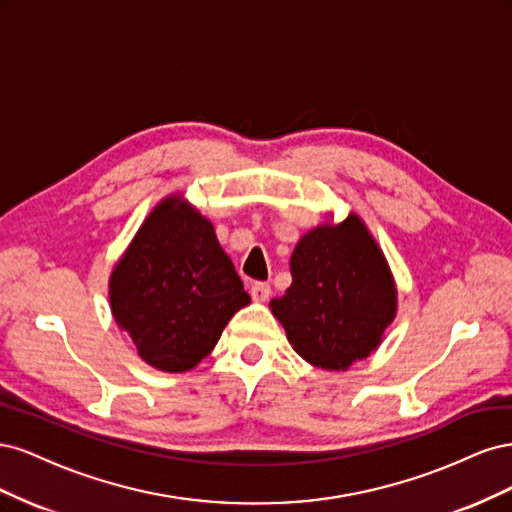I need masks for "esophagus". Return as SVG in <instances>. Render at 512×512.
Segmentation results:
<instances>
[{"label": "esophagus", "instance_id": "34e87169", "mask_svg": "<svg viewBox=\"0 0 512 512\" xmlns=\"http://www.w3.org/2000/svg\"><path fill=\"white\" fill-rule=\"evenodd\" d=\"M250 294H252L254 301L262 303V301H267L271 297V286L267 282H252Z\"/></svg>", "mask_w": 512, "mask_h": 512}]
</instances>
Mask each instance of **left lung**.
Listing matches in <instances>:
<instances>
[{"instance_id":"8db88e82","label":"left lung","mask_w":512,"mask_h":512,"mask_svg":"<svg viewBox=\"0 0 512 512\" xmlns=\"http://www.w3.org/2000/svg\"><path fill=\"white\" fill-rule=\"evenodd\" d=\"M290 273L271 312L307 363L348 369L380 346L397 312V288L359 215L309 230L290 256Z\"/></svg>"}]
</instances>
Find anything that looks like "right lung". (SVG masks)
Listing matches in <instances>:
<instances>
[{"instance_id":"1","label":"right lung","mask_w":512,"mask_h":512,"mask_svg":"<svg viewBox=\"0 0 512 512\" xmlns=\"http://www.w3.org/2000/svg\"><path fill=\"white\" fill-rule=\"evenodd\" d=\"M108 297L138 356L168 374L203 361L250 303L213 224L177 194L138 228L111 273Z\"/></svg>"}]
</instances>
